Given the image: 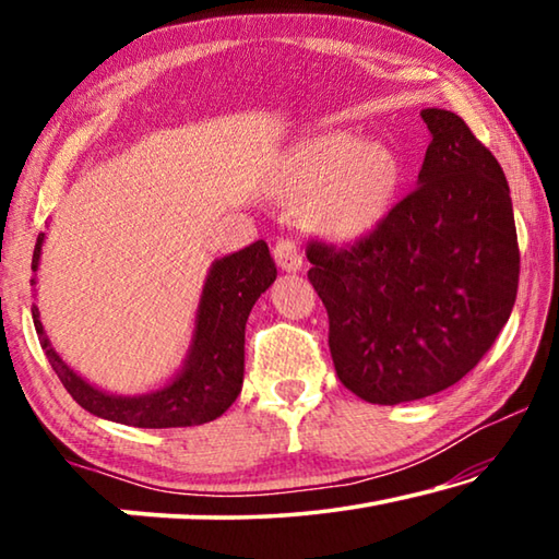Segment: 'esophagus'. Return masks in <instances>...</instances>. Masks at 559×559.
<instances>
[{
	"label": "esophagus",
	"instance_id": "34e87169",
	"mask_svg": "<svg viewBox=\"0 0 559 559\" xmlns=\"http://www.w3.org/2000/svg\"><path fill=\"white\" fill-rule=\"evenodd\" d=\"M273 257H276V263H278L281 271L296 273V271L302 269L300 249L293 239H281L276 246H273Z\"/></svg>",
	"mask_w": 559,
	"mask_h": 559
}]
</instances>
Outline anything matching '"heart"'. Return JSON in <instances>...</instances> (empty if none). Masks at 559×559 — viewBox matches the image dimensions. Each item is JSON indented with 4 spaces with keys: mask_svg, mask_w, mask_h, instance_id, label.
<instances>
[{
    "mask_svg": "<svg viewBox=\"0 0 559 559\" xmlns=\"http://www.w3.org/2000/svg\"><path fill=\"white\" fill-rule=\"evenodd\" d=\"M400 185L402 163L390 145L328 132L300 147L283 200L310 204V226L328 239L355 241L384 219Z\"/></svg>",
    "mask_w": 559,
    "mask_h": 559,
    "instance_id": "obj_1",
    "label": "heart"
}]
</instances>
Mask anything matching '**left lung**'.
Listing matches in <instances>:
<instances>
[{"mask_svg": "<svg viewBox=\"0 0 559 559\" xmlns=\"http://www.w3.org/2000/svg\"><path fill=\"white\" fill-rule=\"evenodd\" d=\"M421 118L431 143L419 187L357 243H308L335 372L370 404L456 384L515 306L520 251L503 169L456 112Z\"/></svg>", "mask_w": 559, "mask_h": 559, "instance_id": "1", "label": "left lung"}]
</instances>
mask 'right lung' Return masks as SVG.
Returning a JSON list of instances; mask_svg holds the SVG:
<instances>
[{
    "label": "right lung",
    "instance_id": "1",
    "mask_svg": "<svg viewBox=\"0 0 559 559\" xmlns=\"http://www.w3.org/2000/svg\"><path fill=\"white\" fill-rule=\"evenodd\" d=\"M46 234H39L32 259L36 273ZM276 281L266 241L216 259L204 278L194 316V333L179 372L167 384L145 394H110L73 372L56 353L39 320V308L32 306V318L41 349L53 372L83 409L100 419L138 429L200 427L214 421L236 402L243 384V333L253 302ZM36 286V276L32 278Z\"/></svg>",
    "mask_w": 559,
    "mask_h": 559
}]
</instances>
